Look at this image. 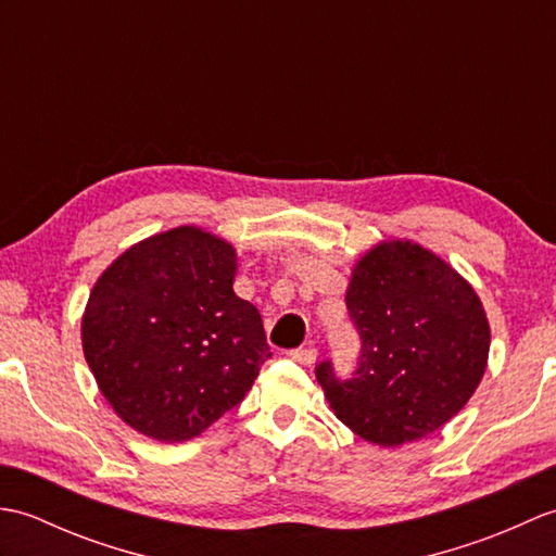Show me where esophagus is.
I'll list each match as a JSON object with an SVG mask.
<instances>
[{"label": "esophagus", "mask_w": 556, "mask_h": 556, "mask_svg": "<svg viewBox=\"0 0 556 556\" xmlns=\"http://www.w3.org/2000/svg\"><path fill=\"white\" fill-rule=\"evenodd\" d=\"M289 356L296 361V363H301V365H311V363H315V358H317V351L313 349V346H303V349H293V351H289Z\"/></svg>", "instance_id": "34e87169"}]
</instances>
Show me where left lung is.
I'll list each match as a JSON object with an SVG mask.
<instances>
[{
	"label": "left lung",
	"mask_w": 556,
	"mask_h": 556,
	"mask_svg": "<svg viewBox=\"0 0 556 556\" xmlns=\"http://www.w3.org/2000/svg\"><path fill=\"white\" fill-rule=\"evenodd\" d=\"M346 308L363 349L341 382L315 377L334 416L365 442L394 448L440 430L485 375L490 323L476 289L420 243H375L351 269Z\"/></svg>",
	"instance_id": "obj_1"
}]
</instances>
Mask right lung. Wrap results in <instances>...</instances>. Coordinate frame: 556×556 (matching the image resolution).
I'll return each mask as SVG.
<instances>
[{"label":"right lung","mask_w":556,"mask_h":556,"mask_svg":"<svg viewBox=\"0 0 556 556\" xmlns=\"http://www.w3.org/2000/svg\"><path fill=\"white\" fill-rule=\"evenodd\" d=\"M229 241L184 224L134 243L98 277L83 356L128 428L157 442L205 432L271 358L263 317L233 293Z\"/></svg>","instance_id":"right-lung-1"}]
</instances>
